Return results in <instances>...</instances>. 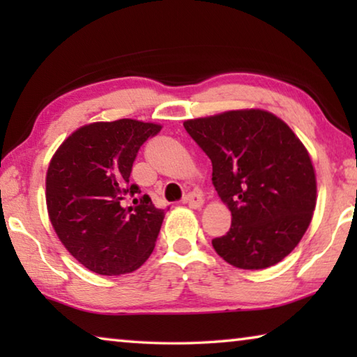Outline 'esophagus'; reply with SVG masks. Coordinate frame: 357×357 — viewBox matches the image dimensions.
Here are the masks:
<instances>
[{
    "mask_svg": "<svg viewBox=\"0 0 357 357\" xmlns=\"http://www.w3.org/2000/svg\"><path fill=\"white\" fill-rule=\"evenodd\" d=\"M184 203H189V206L192 209H200L203 206V203H204V198L200 195V193L190 192L189 195H185Z\"/></svg>",
    "mask_w": 357,
    "mask_h": 357,
    "instance_id": "34e87169",
    "label": "esophagus"
}]
</instances>
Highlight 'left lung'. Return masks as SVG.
Wrapping results in <instances>:
<instances>
[{
  "instance_id": "1",
  "label": "left lung",
  "mask_w": 357,
  "mask_h": 357,
  "mask_svg": "<svg viewBox=\"0 0 357 357\" xmlns=\"http://www.w3.org/2000/svg\"><path fill=\"white\" fill-rule=\"evenodd\" d=\"M213 162V184L231 227L213 247L239 269H266L294 250L317 206L310 154L285 121L261 108L184 121Z\"/></svg>"
}]
</instances>
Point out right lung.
<instances>
[{"label":"right lung","mask_w":357,"mask_h":357,"mask_svg":"<svg viewBox=\"0 0 357 357\" xmlns=\"http://www.w3.org/2000/svg\"><path fill=\"white\" fill-rule=\"evenodd\" d=\"M160 124L123 118L84 124L53 154L45 176L48 219L78 263L100 275L134 273L154 250L164 222L144 195L134 206L126 195L138 149Z\"/></svg>","instance_id":"1"}]
</instances>
